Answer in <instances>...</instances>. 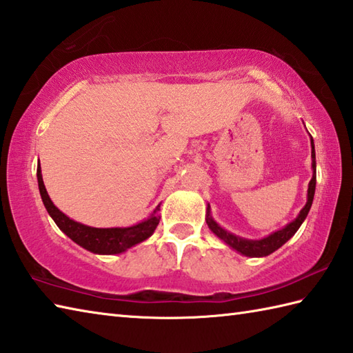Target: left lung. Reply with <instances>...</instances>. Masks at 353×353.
I'll return each mask as SVG.
<instances>
[{
	"label": "left lung",
	"mask_w": 353,
	"mask_h": 353,
	"mask_svg": "<svg viewBox=\"0 0 353 353\" xmlns=\"http://www.w3.org/2000/svg\"><path fill=\"white\" fill-rule=\"evenodd\" d=\"M311 157H312V179L308 185V201L303 206V209L301 211V214L297 215V219L294 221H291L290 224H287L283 229L273 232L272 235H268L262 239H245L241 236H236L234 234H230L226 229H223L220 224H216V221L211 216V211H209L208 206V215H206V223L209 229H211L214 234L219 236L220 239H223L232 249L239 252L244 256H252V258H261V256H267V254L273 253L274 250L279 249L288 239L296 234L299 230V228L302 226V223L305 221L306 215H308L312 200H314V192H316V150H314V141L311 137Z\"/></svg>",
	"instance_id": "8db88e82"
}]
</instances>
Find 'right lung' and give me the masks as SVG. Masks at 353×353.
Wrapping results in <instances>:
<instances>
[{
	"instance_id": "add662e5",
	"label": "right lung",
	"mask_w": 353,
	"mask_h": 353,
	"mask_svg": "<svg viewBox=\"0 0 353 353\" xmlns=\"http://www.w3.org/2000/svg\"><path fill=\"white\" fill-rule=\"evenodd\" d=\"M37 185H39V192L45 208L50 214V216L57 228L61 229L65 235H68L74 243L83 247V249L99 253V254H115V253H123L130 247L137 245L142 241H145L148 236L153 235L157 224H159L161 216L156 212L159 211L161 206H157L153 214L150 215V219L141 221L134 226L130 228H108V229H100V228H91L86 226V224H81L71 220L70 216H66L62 211L52 203L47 190H45V185L42 181V172H41V163L37 165Z\"/></svg>"
}]
</instances>
